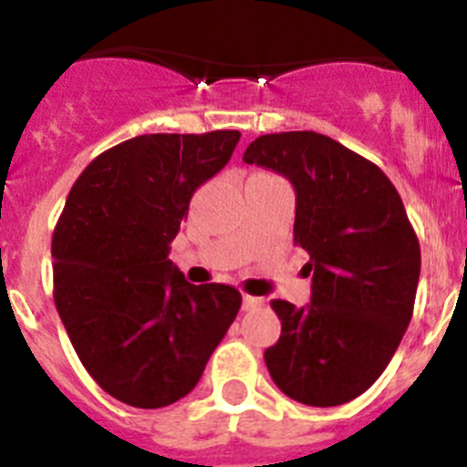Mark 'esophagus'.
Segmentation results:
<instances>
[{
  "mask_svg": "<svg viewBox=\"0 0 467 467\" xmlns=\"http://www.w3.org/2000/svg\"><path fill=\"white\" fill-rule=\"evenodd\" d=\"M264 306V299L253 295H243V311H257Z\"/></svg>",
  "mask_w": 467,
  "mask_h": 467,
  "instance_id": "esophagus-1",
  "label": "esophagus"
}]
</instances>
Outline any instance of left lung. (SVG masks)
Masks as SVG:
<instances>
[{
	"mask_svg": "<svg viewBox=\"0 0 467 467\" xmlns=\"http://www.w3.org/2000/svg\"><path fill=\"white\" fill-rule=\"evenodd\" d=\"M243 161L295 184V243L313 275L308 306L271 301V379L308 407L350 402L381 377L414 313L420 247L402 198L377 163L313 130L259 135Z\"/></svg>",
	"mask_w": 467,
	"mask_h": 467,
	"instance_id": "obj_1",
	"label": "left lung"
}]
</instances>
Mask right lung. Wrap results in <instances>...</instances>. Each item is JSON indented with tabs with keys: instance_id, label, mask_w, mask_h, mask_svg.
I'll return each mask as SVG.
<instances>
[{
	"instance_id": "1",
	"label": "right lung",
	"mask_w": 467,
	"mask_h": 467,
	"mask_svg": "<svg viewBox=\"0 0 467 467\" xmlns=\"http://www.w3.org/2000/svg\"><path fill=\"white\" fill-rule=\"evenodd\" d=\"M238 130L154 133L95 156L53 231V301L95 383L140 410L192 393L241 308L231 285H192L168 259L193 192Z\"/></svg>"
}]
</instances>
